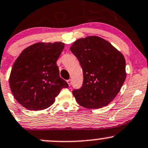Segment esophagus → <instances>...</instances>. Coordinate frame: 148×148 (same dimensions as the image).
<instances>
[{
  "label": "esophagus",
  "mask_w": 148,
  "mask_h": 148,
  "mask_svg": "<svg viewBox=\"0 0 148 148\" xmlns=\"http://www.w3.org/2000/svg\"><path fill=\"white\" fill-rule=\"evenodd\" d=\"M66 82H67V84H69V86H70L71 85V79H69V80H67Z\"/></svg>",
  "instance_id": "34e87169"
}]
</instances>
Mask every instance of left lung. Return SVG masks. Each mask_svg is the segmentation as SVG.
Listing matches in <instances>:
<instances>
[{"label": "left lung", "mask_w": 148, "mask_h": 148, "mask_svg": "<svg viewBox=\"0 0 148 148\" xmlns=\"http://www.w3.org/2000/svg\"><path fill=\"white\" fill-rule=\"evenodd\" d=\"M70 50L84 74L82 86L72 91L77 103L90 109L108 105L126 79L124 57L111 43L95 36L76 40Z\"/></svg>", "instance_id": "obj_1"}]
</instances>
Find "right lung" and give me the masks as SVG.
Masks as SVG:
<instances>
[{
  "mask_svg": "<svg viewBox=\"0 0 148 148\" xmlns=\"http://www.w3.org/2000/svg\"><path fill=\"white\" fill-rule=\"evenodd\" d=\"M64 47L62 42L35 43L24 49L14 62L10 86L24 108L36 111L49 108L62 89L69 87L60 77L56 64Z\"/></svg>",
  "mask_w": 148,
  "mask_h": 148,
  "instance_id": "1",
  "label": "right lung"
}]
</instances>
